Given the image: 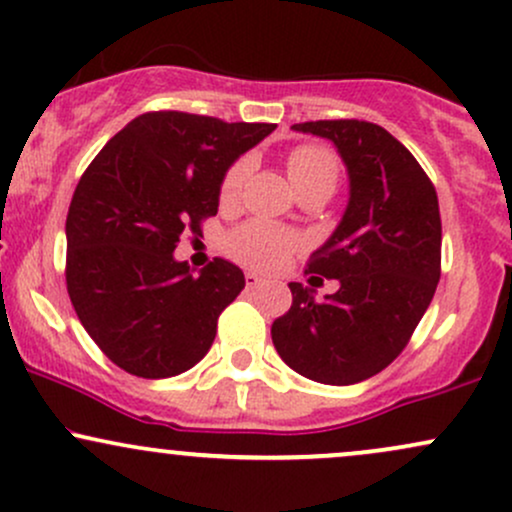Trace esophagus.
I'll return each mask as SVG.
<instances>
[{"label":"esophagus","instance_id":"obj_1","mask_svg":"<svg viewBox=\"0 0 512 512\" xmlns=\"http://www.w3.org/2000/svg\"><path fill=\"white\" fill-rule=\"evenodd\" d=\"M262 284V279H260V276H257L255 272H248V274H245V286H248V289L252 291V289H257V286H260Z\"/></svg>","mask_w":512,"mask_h":512}]
</instances>
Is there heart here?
I'll return each instance as SVG.
<instances>
[{"label":"heart","instance_id":"obj_1","mask_svg":"<svg viewBox=\"0 0 512 512\" xmlns=\"http://www.w3.org/2000/svg\"><path fill=\"white\" fill-rule=\"evenodd\" d=\"M289 178L298 192L305 190H327L332 195L339 180V161L325 146L305 144L296 146L286 158ZM250 173L248 158H240L226 170L221 180V202L233 204L240 197L245 178ZM303 248V238L286 228L274 226L267 221H250L236 228L226 238V252L233 260L245 267L260 269V272H276L289 262L293 252Z\"/></svg>","mask_w":512,"mask_h":512}]
</instances>
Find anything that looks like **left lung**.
<instances>
[{
    "mask_svg": "<svg viewBox=\"0 0 512 512\" xmlns=\"http://www.w3.org/2000/svg\"><path fill=\"white\" fill-rule=\"evenodd\" d=\"M293 129L337 146L349 204L305 269L310 279H337L339 291L315 301L313 289L291 281L293 303L274 320L272 342L305 378L354 385L402 354L431 305L443 240L438 195L407 146L380 125L317 120Z\"/></svg>",
    "mask_w": 512,
    "mask_h": 512,
    "instance_id": "obj_1",
    "label": "left lung"
}]
</instances>
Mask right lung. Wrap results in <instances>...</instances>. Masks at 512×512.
I'll return each instance as SVG.
<instances>
[{
	"mask_svg": "<svg viewBox=\"0 0 512 512\" xmlns=\"http://www.w3.org/2000/svg\"><path fill=\"white\" fill-rule=\"evenodd\" d=\"M276 125L158 110L134 117L76 185L67 214V291L105 356L137 378H173L202 361L216 322L245 289L233 262L199 274L173 250L202 236L221 180Z\"/></svg>",
	"mask_w": 512,
	"mask_h": 512,
	"instance_id": "add662e5",
	"label": "right lung"
}]
</instances>
